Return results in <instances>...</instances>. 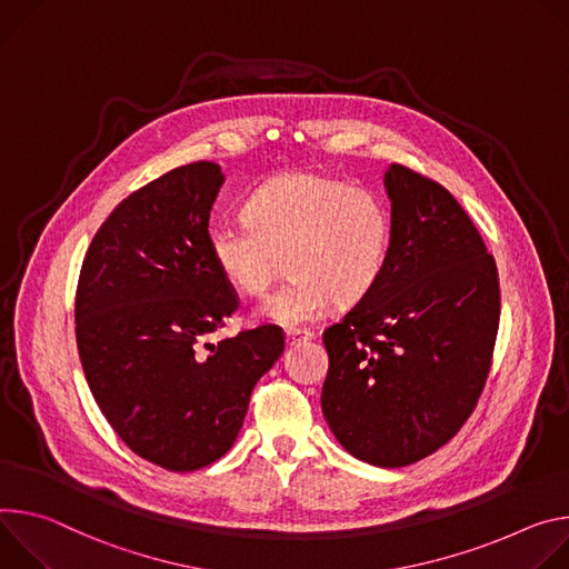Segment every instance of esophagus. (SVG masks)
Listing matches in <instances>:
<instances>
[{
	"label": "esophagus",
	"instance_id": "esophagus-1",
	"mask_svg": "<svg viewBox=\"0 0 569 569\" xmlns=\"http://www.w3.org/2000/svg\"><path fill=\"white\" fill-rule=\"evenodd\" d=\"M287 343H296V341H307V339H311L313 337V332L311 330H307V328H287Z\"/></svg>",
	"mask_w": 569,
	"mask_h": 569
}]
</instances>
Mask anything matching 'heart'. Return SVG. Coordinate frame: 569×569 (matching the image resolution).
I'll return each instance as SVG.
<instances>
[{
  "instance_id": "obj_1",
  "label": "heart",
  "mask_w": 569,
  "mask_h": 569,
  "mask_svg": "<svg viewBox=\"0 0 569 569\" xmlns=\"http://www.w3.org/2000/svg\"><path fill=\"white\" fill-rule=\"evenodd\" d=\"M248 221L208 230L214 267L239 293L264 296L262 313L280 326L321 319L330 302L355 305L382 278L393 239L385 199L321 173L296 171L262 184L246 206Z\"/></svg>"
}]
</instances>
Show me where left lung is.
Masks as SVG:
<instances>
[{
    "mask_svg": "<svg viewBox=\"0 0 569 569\" xmlns=\"http://www.w3.org/2000/svg\"><path fill=\"white\" fill-rule=\"evenodd\" d=\"M385 187L389 262L323 332L330 368L321 407L352 457L402 468L443 448L475 411L499 328V278L443 184L391 164Z\"/></svg>",
    "mask_w": 569,
    "mask_h": 569,
    "instance_id": "8db88e82",
    "label": "left lung"
}]
</instances>
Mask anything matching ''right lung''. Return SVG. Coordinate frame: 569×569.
Returning a JSON list of instances; mask_svg holds the SVG:
<instances>
[{"label":"right lung","mask_w":569,"mask_h":569,"mask_svg":"<svg viewBox=\"0 0 569 569\" xmlns=\"http://www.w3.org/2000/svg\"><path fill=\"white\" fill-rule=\"evenodd\" d=\"M221 184V167L201 160L140 187L97 230L77 287V346L101 413L138 457L173 472L232 448L284 350L278 326L210 341L239 305L208 248Z\"/></svg>","instance_id":"1"}]
</instances>
